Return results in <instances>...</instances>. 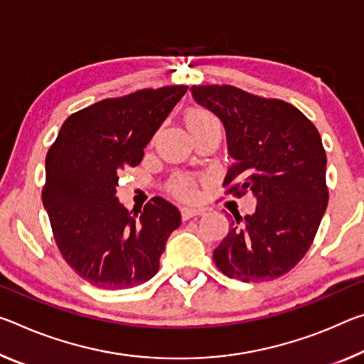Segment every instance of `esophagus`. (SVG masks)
<instances>
[{
	"instance_id": "1",
	"label": "esophagus",
	"mask_w": 364,
	"mask_h": 364,
	"mask_svg": "<svg viewBox=\"0 0 364 364\" xmlns=\"http://www.w3.org/2000/svg\"><path fill=\"white\" fill-rule=\"evenodd\" d=\"M203 210L200 209H193V207H181V217L183 220H189V218H193L196 215H200Z\"/></svg>"
}]
</instances>
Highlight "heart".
Returning a JSON list of instances; mask_svg holds the SVG:
<instances>
[{"instance_id":"heart-1","label":"heart","mask_w":364,"mask_h":364,"mask_svg":"<svg viewBox=\"0 0 364 364\" xmlns=\"http://www.w3.org/2000/svg\"><path fill=\"white\" fill-rule=\"evenodd\" d=\"M186 124L189 131L194 134L209 129H220V124H218L217 118L213 117L210 112H207L204 108H191L186 113ZM194 183L191 178L188 176H176L175 180L170 183V191L178 196V198L188 199L194 194Z\"/></svg>"}]
</instances>
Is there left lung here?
I'll list each match as a JSON object with an SVG mask.
<instances>
[{"mask_svg":"<svg viewBox=\"0 0 364 364\" xmlns=\"http://www.w3.org/2000/svg\"><path fill=\"white\" fill-rule=\"evenodd\" d=\"M194 100L222 121L233 164L228 193H251L256 210L236 215L213 251L230 279L265 282L295 267L327 209V157L316 126L290 103L233 85H193Z\"/></svg>","mask_w":364,"mask_h":364,"instance_id":"left-lung-1","label":"left lung"}]
</instances>
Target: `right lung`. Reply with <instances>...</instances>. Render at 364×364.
I'll use <instances>...</instances> for the list:
<instances>
[{
  "instance_id": "add662e5",
  "label": "right lung",
  "mask_w": 364,
  "mask_h": 364,
  "mask_svg": "<svg viewBox=\"0 0 364 364\" xmlns=\"http://www.w3.org/2000/svg\"><path fill=\"white\" fill-rule=\"evenodd\" d=\"M186 90L168 85L97 102L71 114L50 147L43 207L65 261L94 287L124 290L151 280L180 227L168 200L154 198L137 215L119 203L117 186Z\"/></svg>"
}]
</instances>
